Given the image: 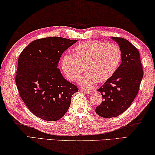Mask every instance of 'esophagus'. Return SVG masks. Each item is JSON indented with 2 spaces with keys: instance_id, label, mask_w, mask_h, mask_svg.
<instances>
[{
  "instance_id": "obj_1",
  "label": "esophagus",
  "mask_w": 155,
  "mask_h": 155,
  "mask_svg": "<svg viewBox=\"0 0 155 155\" xmlns=\"http://www.w3.org/2000/svg\"><path fill=\"white\" fill-rule=\"evenodd\" d=\"M81 91L84 93L86 94H93V91H84V90H81Z\"/></svg>"
}]
</instances>
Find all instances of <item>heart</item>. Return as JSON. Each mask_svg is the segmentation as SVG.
Wrapping results in <instances>:
<instances>
[{
    "label": "heart",
    "instance_id": "heart-1",
    "mask_svg": "<svg viewBox=\"0 0 155 155\" xmlns=\"http://www.w3.org/2000/svg\"><path fill=\"white\" fill-rule=\"evenodd\" d=\"M122 59L118 45L114 43L88 41L76 46L74 55L65 54L61 67L68 79L75 81L84 71L87 73L78 80L84 88H91L98 82L105 83L114 75Z\"/></svg>",
    "mask_w": 155,
    "mask_h": 155
}]
</instances>
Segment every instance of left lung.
Wrapping results in <instances>:
<instances>
[{
	"label": "left lung",
	"instance_id": "8db88e82",
	"mask_svg": "<svg viewBox=\"0 0 155 155\" xmlns=\"http://www.w3.org/2000/svg\"><path fill=\"white\" fill-rule=\"evenodd\" d=\"M122 52V62L110 79L98 90L104 101L95 109L103 118L116 117L131 105L139 91L143 71L140 52L128 40L112 37Z\"/></svg>",
	"mask_w": 155,
	"mask_h": 155
}]
</instances>
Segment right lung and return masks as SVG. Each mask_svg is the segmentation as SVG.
Returning a JSON list of instances; mask_svg holds the SVG:
<instances>
[{
	"mask_svg": "<svg viewBox=\"0 0 155 155\" xmlns=\"http://www.w3.org/2000/svg\"><path fill=\"white\" fill-rule=\"evenodd\" d=\"M59 37L35 40L18 58L15 83L21 99L31 112L43 120L56 121L71 105L77 86L57 68L62 54L77 42Z\"/></svg>",
	"mask_w": 155,
	"mask_h": 155,
	"instance_id": "right-lung-1",
	"label": "right lung"
}]
</instances>
